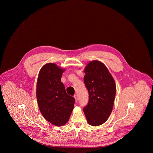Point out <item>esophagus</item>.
Masks as SVG:
<instances>
[{
  "label": "esophagus",
  "mask_w": 153,
  "mask_h": 153,
  "mask_svg": "<svg viewBox=\"0 0 153 153\" xmlns=\"http://www.w3.org/2000/svg\"><path fill=\"white\" fill-rule=\"evenodd\" d=\"M74 99H75L76 101L77 102V100H78V96H77V94H75V95L74 96Z\"/></svg>",
  "instance_id": "esophagus-1"
}]
</instances>
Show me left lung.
<instances>
[{
	"instance_id": "1",
	"label": "left lung",
	"mask_w": 153,
	"mask_h": 153,
	"mask_svg": "<svg viewBox=\"0 0 153 153\" xmlns=\"http://www.w3.org/2000/svg\"><path fill=\"white\" fill-rule=\"evenodd\" d=\"M83 77L89 101L83 108L88 123L94 126L105 123L110 116L116 96V83L105 65L98 60L86 65Z\"/></svg>"
}]
</instances>
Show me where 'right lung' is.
<instances>
[{
    "label": "right lung",
    "instance_id": "right-lung-1",
    "mask_svg": "<svg viewBox=\"0 0 153 153\" xmlns=\"http://www.w3.org/2000/svg\"><path fill=\"white\" fill-rule=\"evenodd\" d=\"M64 71L55 63H47L40 69L37 81L36 97L40 111L47 121L56 126L68 122L75 102L61 82Z\"/></svg>",
    "mask_w": 153,
    "mask_h": 153
}]
</instances>
